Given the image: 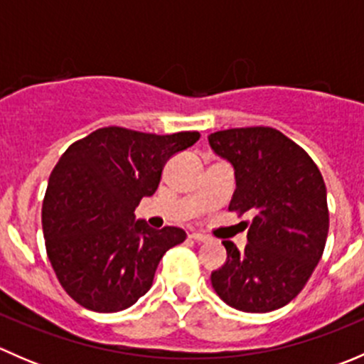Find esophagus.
I'll use <instances>...</instances> for the list:
<instances>
[{"instance_id":"esophagus-1","label":"esophagus","mask_w":364,"mask_h":364,"mask_svg":"<svg viewBox=\"0 0 364 364\" xmlns=\"http://www.w3.org/2000/svg\"><path fill=\"white\" fill-rule=\"evenodd\" d=\"M190 237H192V240H196V241H200V243H205V241H209L208 234L197 232V230H192V232H190Z\"/></svg>"}]
</instances>
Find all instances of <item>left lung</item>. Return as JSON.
I'll list each match as a JSON object with an SVG mask.
<instances>
[{
  "label": "left lung",
  "mask_w": 364,
  "mask_h": 364,
  "mask_svg": "<svg viewBox=\"0 0 364 364\" xmlns=\"http://www.w3.org/2000/svg\"><path fill=\"white\" fill-rule=\"evenodd\" d=\"M208 139L236 174L229 211L253 215L245 250L223 241L227 262L211 273L213 289L236 310H278L303 291L324 252V179L310 155L277 128H229Z\"/></svg>",
  "instance_id": "left-lung-1"
}]
</instances>
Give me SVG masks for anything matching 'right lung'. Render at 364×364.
Returning <instances> with one entry per match:
<instances>
[{
    "label": "right lung",
    "mask_w": 364,
    "mask_h": 364,
    "mask_svg": "<svg viewBox=\"0 0 364 364\" xmlns=\"http://www.w3.org/2000/svg\"><path fill=\"white\" fill-rule=\"evenodd\" d=\"M199 137L105 127L63 153L50 172L42 227L54 273L75 303L112 314L149 291L164 253L186 232L151 229L134 211L156 192L167 160Z\"/></svg>",
    "instance_id": "right-lung-1"
}]
</instances>
